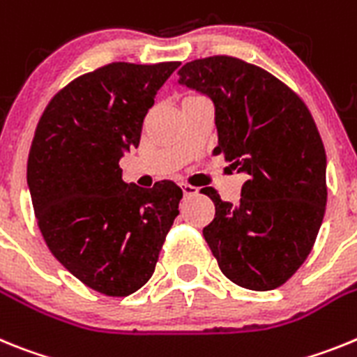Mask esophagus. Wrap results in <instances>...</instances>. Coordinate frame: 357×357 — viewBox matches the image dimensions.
<instances>
[{
	"label": "esophagus",
	"instance_id": "esophagus-1",
	"mask_svg": "<svg viewBox=\"0 0 357 357\" xmlns=\"http://www.w3.org/2000/svg\"><path fill=\"white\" fill-rule=\"evenodd\" d=\"M181 188H183V194H185V196H196L197 194V188L192 187V185H187V183H185V185H181Z\"/></svg>",
	"mask_w": 357,
	"mask_h": 357
}]
</instances>
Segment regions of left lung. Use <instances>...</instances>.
Returning <instances> with one entry per match:
<instances>
[{"label":"left lung","mask_w":357,"mask_h":357,"mask_svg":"<svg viewBox=\"0 0 357 357\" xmlns=\"http://www.w3.org/2000/svg\"><path fill=\"white\" fill-rule=\"evenodd\" d=\"M178 75L212 98L213 154L248 176L237 204L201 190L215 204L204 241L234 284L277 289L305 262L325 215L327 156L312 114L282 80L237 57L197 59Z\"/></svg>","instance_id":"1"}]
</instances>
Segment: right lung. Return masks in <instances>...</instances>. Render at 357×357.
Segmentation results:
<instances>
[{
    "instance_id": "obj_1",
    "label": "right lung",
    "mask_w": 357,
    "mask_h": 357,
    "mask_svg": "<svg viewBox=\"0 0 357 357\" xmlns=\"http://www.w3.org/2000/svg\"><path fill=\"white\" fill-rule=\"evenodd\" d=\"M179 63H111L77 77L46 105L26 165L37 225L55 259L82 284L127 296L153 277L179 213L181 188L122 179L158 89Z\"/></svg>"
}]
</instances>
